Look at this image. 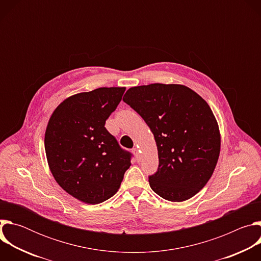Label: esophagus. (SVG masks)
I'll return each mask as SVG.
<instances>
[{
  "mask_svg": "<svg viewBox=\"0 0 261 261\" xmlns=\"http://www.w3.org/2000/svg\"><path fill=\"white\" fill-rule=\"evenodd\" d=\"M132 152H133V154H134V156L137 158V160L140 158V154H139V150L137 147H134L133 150H132Z\"/></svg>",
  "mask_w": 261,
  "mask_h": 261,
  "instance_id": "obj_1",
  "label": "esophagus"
}]
</instances>
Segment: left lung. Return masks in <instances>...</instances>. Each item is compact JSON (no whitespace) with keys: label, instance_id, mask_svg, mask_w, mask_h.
Here are the masks:
<instances>
[{"label":"left lung","instance_id":"1","mask_svg":"<svg viewBox=\"0 0 261 261\" xmlns=\"http://www.w3.org/2000/svg\"><path fill=\"white\" fill-rule=\"evenodd\" d=\"M123 100L155 137L159 167L148 177L152 190L173 202L197 194L211 178L221 147L219 125L206 101L176 84L132 87Z\"/></svg>","mask_w":261,"mask_h":261}]
</instances>
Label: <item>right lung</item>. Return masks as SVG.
I'll list each match as a JSON object with an SVG mask.
<instances>
[{"label": "right lung", "instance_id": "add662e5", "mask_svg": "<svg viewBox=\"0 0 261 261\" xmlns=\"http://www.w3.org/2000/svg\"><path fill=\"white\" fill-rule=\"evenodd\" d=\"M126 88H99L72 95L54 110L44 136L48 167L68 194L97 204L120 189L130 154L104 127Z\"/></svg>", "mask_w": 261, "mask_h": 261}]
</instances>
